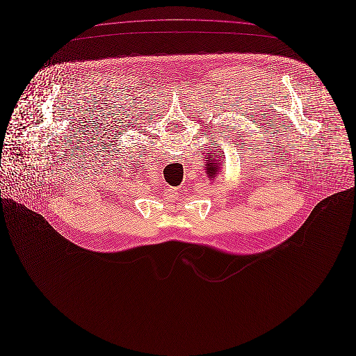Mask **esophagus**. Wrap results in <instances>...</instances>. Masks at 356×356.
Returning <instances> with one entry per match:
<instances>
[{"mask_svg":"<svg viewBox=\"0 0 356 356\" xmlns=\"http://www.w3.org/2000/svg\"><path fill=\"white\" fill-rule=\"evenodd\" d=\"M174 194H177V190H175V188H166L165 195H168L169 198H175V195H174Z\"/></svg>","mask_w":356,"mask_h":356,"instance_id":"1","label":"esophagus"}]
</instances>
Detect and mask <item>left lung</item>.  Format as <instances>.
Segmentation results:
<instances>
[{
    "label": "left lung",
    "mask_w": 356,
    "mask_h": 356,
    "mask_svg": "<svg viewBox=\"0 0 356 356\" xmlns=\"http://www.w3.org/2000/svg\"><path fill=\"white\" fill-rule=\"evenodd\" d=\"M214 152V151H213ZM209 154V156H205L206 159V174H207V178H216V175L218 174V166H220V163H221V161H217L220 156H224L222 155V151H217V154L218 155H216V156H213V155H210V152H207ZM224 166V165H222Z\"/></svg>",
    "instance_id": "obj_1"
}]
</instances>
